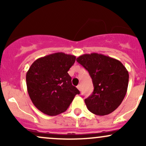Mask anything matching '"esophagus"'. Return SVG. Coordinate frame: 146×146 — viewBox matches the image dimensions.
<instances>
[{
  "label": "esophagus",
  "instance_id": "1",
  "mask_svg": "<svg viewBox=\"0 0 146 146\" xmlns=\"http://www.w3.org/2000/svg\"><path fill=\"white\" fill-rule=\"evenodd\" d=\"M77 88H78V89L79 90H81V85H80V84L78 85V86H77Z\"/></svg>",
  "mask_w": 146,
  "mask_h": 146
}]
</instances>
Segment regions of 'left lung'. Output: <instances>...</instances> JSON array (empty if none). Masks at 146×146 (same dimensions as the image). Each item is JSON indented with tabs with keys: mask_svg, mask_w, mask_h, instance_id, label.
I'll return each mask as SVG.
<instances>
[{
	"mask_svg": "<svg viewBox=\"0 0 146 146\" xmlns=\"http://www.w3.org/2000/svg\"><path fill=\"white\" fill-rule=\"evenodd\" d=\"M89 73L94 90L85 99L87 108L97 115H106L121 104L128 89V71L121 62L93 53L77 58Z\"/></svg>",
	"mask_w": 146,
	"mask_h": 146,
	"instance_id": "1",
	"label": "left lung"
}]
</instances>
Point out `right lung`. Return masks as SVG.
<instances>
[{"instance_id":"right-lung-1","label":"right lung","mask_w":146,"mask_h":146,"mask_svg":"<svg viewBox=\"0 0 146 146\" xmlns=\"http://www.w3.org/2000/svg\"><path fill=\"white\" fill-rule=\"evenodd\" d=\"M76 57L55 53L38 58L27 72L29 98L40 111L56 116L67 110L80 91L73 86L68 71Z\"/></svg>"}]
</instances>
